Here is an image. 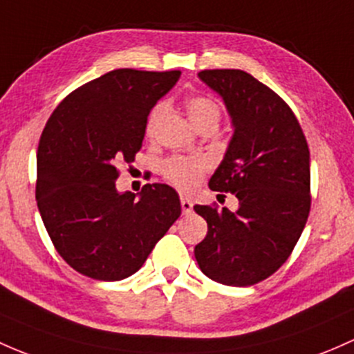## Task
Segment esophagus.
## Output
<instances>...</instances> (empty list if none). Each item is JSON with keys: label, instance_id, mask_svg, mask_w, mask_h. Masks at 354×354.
Here are the masks:
<instances>
[{"label": "esophagus", "instance_id": "34e87169", "mask_svg": "<svg viewBox=\"0 0 354 354\" xmlns=\"http://www.w3.org/2000/svg\"><path fill=\"white\" fill-rule=\"evenodd\" d=\"M181 208H183V214H192L193 212V203L192 200L187 198V196H181Z\"/></svg>", "mask_w": 354, "mask_h": 354}]
</instances>
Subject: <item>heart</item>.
Segmentation results:
<instances>
[{"label": "heart", "mask_w": 354, "mask_h": 354, "mask_svg": "<svg viewBox=\"0 0 354 354\" xmlns=\"http://www.w3.org/2000/svg\"><path fill=\"white\" fill-rule=\"evenodd\" d=\"M187 111L189 122H192L195 129L203 124H208V122L218 124V118H221V110H218L217 103L208 98H203V96L189 98L187 102ZM162 113H165V103H159V105L152 109L147 120V133H152L154 125L158 124ZM207 167V161L202 158H195V156H173V158L166 159L165 165H162V174L176 188L183 189V192H189V189H193L200 183Z\"/></svg>", "instance_id": "obj_1"}]
</instances>
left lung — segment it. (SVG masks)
I'll return each mask as SVG.
<instances>
[{
	"mask_svg": "<svg viewBox=\"0 0 354 354\" xmlns=\"http://www.w3.org/2000/svg\"><path fill=\"white\" fill-rule=\"evenodd\" d=\"M198 77L221 96L234 129L208 187L232 192L239 207H193L208 225L195 258L210 280L254 285L288 259L307 222V140L290 106L245 71L208 69Z\"/></svg>",
	"mask_w": 354,
	"mask_h": 354,
	"instance_id": "obj_1",
	"label": "left lung"
}]
</instances>
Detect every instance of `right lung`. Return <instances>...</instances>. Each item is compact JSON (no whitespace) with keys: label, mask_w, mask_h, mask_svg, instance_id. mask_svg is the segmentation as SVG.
Returning <instances> with one entry per match:
<instances>
[{"label":"right lung","mask_w":354,"mask_h":354,"mask_svg":"<svg viewBox=\"0 0 354 354\" xmlns=\"http://www.w3.org/2000/svg\"><path fill=\"white\" fill-rule=\"evenodd\" d=\"M180 71L115 69L66 96L37 151L35 198L52 244L71 268L117 281L140 270L181 215L167 185L133 195L115 187L117 162H132L147 117Z\"/></svg>","instance_id":"obj_1"}]
</instances>
